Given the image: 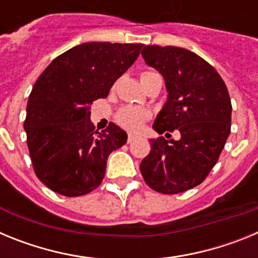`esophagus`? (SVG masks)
<instances>
[{"mask_svg": "<svg viewBox=\"0 0 258 258\" xmlns=\"http://www.w3.org/2000/svg\"><path fill=\"white\" fill-rule=\"evenodd\" d=\"M134 140H136V136H133V134H127V143H132Z\"/></svg>", "mask_w": 258, "mask_h": 258, "instance_id": "obj_1", "label": "esophagus"}]
</instances>
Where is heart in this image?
Masks as SVG:
<instances>
[{
	"instance_id": "1",
	"label": "heart",
	"mask_w": 258,
	"mask_h": 258,
	"mask_svg": "<svg viewBox=\"0 0 258 258\" xmlns=\"http://www.w3.org/2000/svg\"><path fill=\"white\" fill-rule=\"evenodd\" d=\"M149 74H152L151 71H146L141 75V77ZM150 116L151 115L147 109L141 108V107L125 106L118 109L117 113H116V121L126 131L137 132L140 131L143 124L149 120Z\"/></svg>"
}]
</instances>
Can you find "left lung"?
<instances>
[{
	"mask_svg": "<svg viewBox=\"0 0 258 258\" xmlns=\"http://www.w3.org/2000/svg\"><path fill=\"white\" fill-rule=\"evenodd\" d=\"M142 55L163 75L169 93L154 129L178 131L181 138L152 140L141 173L154 191L174 195L202 183L218 161L231 131V101L220 74L195 52L147 45Z\"/></svg>",
	"mask_w": 258,
	"mask_h": 258,
	"instance_id": "obj_1",
	"label": "left lung"
}]
</instances>
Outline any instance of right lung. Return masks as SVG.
Segmentation results:
<instances>
[{
	"instance_id": "right-lung-1",
	"label": "right lung",
	"mask_w": 258,
	"mask_h": 258,
	"mask_svg": "<svg viewBox=\"0 0 258 258\" xmlns=\"http://www.w3.org/2000/svg\"><path fill=\"white\" fill-rule=\"evenodd\" d=\"M142 46L79 45L56 56L36 80L24 131L35 174L50 190L75 198L102 183L109 154L125 145L127 136L113 122L102 133L94 131L90 104L108 95Z\"/></svg>"
}]
</instances>
